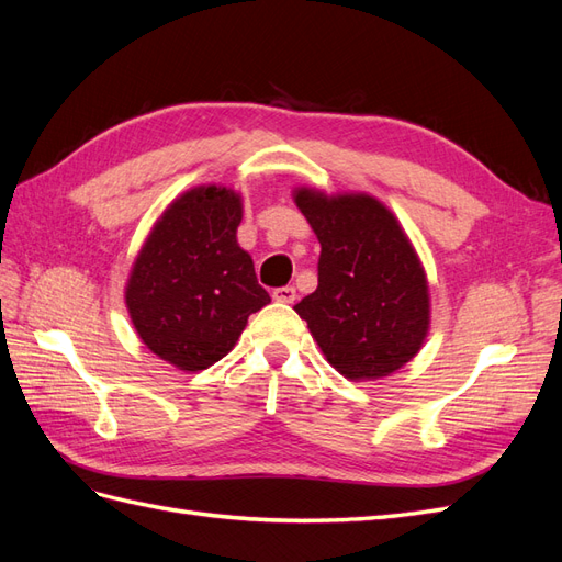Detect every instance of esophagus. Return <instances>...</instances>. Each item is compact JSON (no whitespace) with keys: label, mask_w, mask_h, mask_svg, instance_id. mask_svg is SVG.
<instances>
[{"label":"esophagus","mask_w":562,"mask_h":562,"mask_svg":"<svg viewBox=\"0 0 562 562\" xmlns=\"http://www.w3.org/2000/svg\"><path fill=\"white\" fill-rule=\"evenodd\" d=\"M271 297H274L277 302H285V304H293L297 300V291L293 285H283V288H277L274 293H271Z\"/></svg>","instance_id":"obj_1"}]
</instances>
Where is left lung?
<instances>
[{"label": "left lung", "mask_w": 562, "mask_h": 562, "mask_svg": "<svg viewBox=\"0 0 562 562\" xmlns=\"http://www.w3.org/2000/svg\"><path fill=\"white\" fill-rule=\"evenodd\" d=\"M321 244L318 285L295 304L326 361L351 382L411 363L431 328L429 279L398 217L368 192L295 187Z\"/></svg>", "instance_id": "1"}]
</instances>
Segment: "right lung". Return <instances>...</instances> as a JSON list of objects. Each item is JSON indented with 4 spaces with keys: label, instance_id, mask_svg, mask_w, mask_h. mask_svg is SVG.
<instances>
[{
    "label": "right lung",
    "instance_id": "add662e5",
    "mask_svg": "<svg viewBox=\"0 0 562 562\" xmlns=\"http://www.w3.org/2000/svg\"><path fill=\"white\" fill-rule=\"evenodd\" d=\"M241 217V192L196 184L168 203L131 265L124 302L133 328L182 372L227 356L248 316L271 300L236 241Z\"/></svg>",
    "mask_w": 562,
    "mask_h": 562
}]
</instances>
